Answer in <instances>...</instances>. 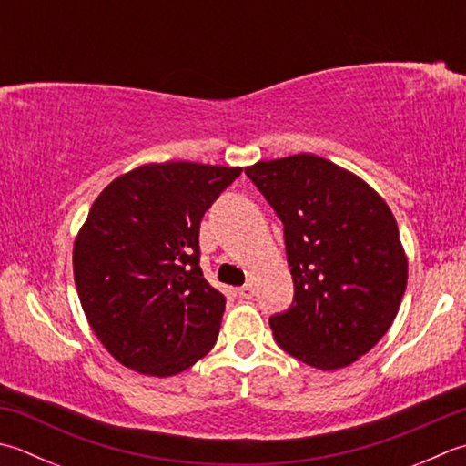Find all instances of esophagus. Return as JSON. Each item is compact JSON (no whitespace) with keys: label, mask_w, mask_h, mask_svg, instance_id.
Instances as JSON below:
<instances>
[{"label":"esophagus","mask_w":466,"mask_h":466,"mask_svg":"<svg viewBox=\"0 0 466 466\" xmlns=\"http://www.w3.org/2000/svg\"><path fill=\"white\" fill-rule=\"evenodd\" d=\"M236 293H238V297H242V299H252L254 297V285H250V282H246V285L236 289Z\"/></svg>","instance_id":"1"}]
</instances>
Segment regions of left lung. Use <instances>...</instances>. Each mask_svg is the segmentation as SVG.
Listing matches in <instances>:
<instances>
[{
	"mask_svg": "<svg viewBox=\"0 0 466 466\" xmlns=\"http://www.w3.org/2000/svg\"><path fill=\"white\" fill-rule=\"evenodd\" d=\"M244 171L285 224L295 300L270 317L272 335L311 368L351 366L388 333L406 290L394 214L360 176L313 153Z\"/></svg>",
	"mask_w": 466,
	"mask_h": 466,
	"instance_id": "8db88e82",
	"label": "left lung"
}]
</instances>
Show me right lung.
<instances>
[{
    "label": "right lung",
    "instance_id": "right-lung-1",
    "mask_svg": "<svg viewBox=\"0 0 466 466\" xmlns=\"http://www.w3.org/2000/svg\"><path fill=\"white\" fill-rule=\"evenodd\" d=\"M242 167L147 163L113 179L72 250L82 311L133 371L169 378L214 348L226 299L199 268V222Z\"/></svg>",
    "mask_w": 466,
    "mask_h": 466
}]
</instances>
